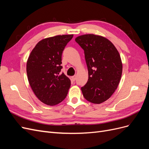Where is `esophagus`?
<instances>
[{
	"instance_id": "obj_1",
	"label": "esophagus",
	"mask_w": 149,
	"mask_h": 149,
	"mask_svg": "<svg viewBox=\"0 0 149 149\" xmlns=\"http://www.w3.org/2000/svg\"><path fill=\"white\" fill-rule=\"evenodd\" d=\"M71 79H72V80L73 81H75L76 79V75H74V76H71Z\"/></svg>"
}]
</instances>
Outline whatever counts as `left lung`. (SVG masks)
<instances>
[{
	"label": "left lung",
	"instance_id": "left-lung-1",
	"mask_svg": "<svg viewBox=\"0 0 149 149\" xmlns=\"http://www.w3.org/2000/svg\"><path fill=\"white\" fill-rule=\"evenodd\" d=\"M75 41L83 49L88 70L83 96L94 104L104 102L118 88L123 72L118 49L109 40L93 34L79 36Z\"/></svg>",
	"mask_w": 149,
	"mask_h": 149
}]
</instances>
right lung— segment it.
I'll return each mask as SVG.
<instances>
[{
    "instance_id": "1",
    "label": "right lung",
    "mask_w": 149,
    "mask_h": 149,
    "mask_svg": "<svg viewBox=\"0 0 149 149\" xmlns=\"http://www.w3.org/2000/svg\"><path fill=\"white\" fill-rule=\"evenodd\" d=\"M73 35H57L40 41L31 51L26 63L29 84L40 101L54 106L63 101L71 81L60 74L63 51Z\"/></svg>"
}]
</instances>
